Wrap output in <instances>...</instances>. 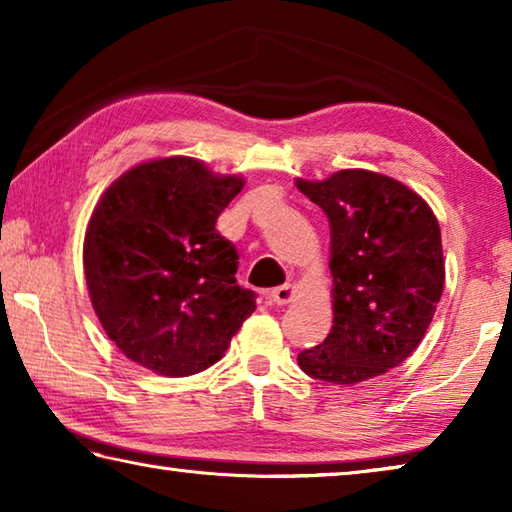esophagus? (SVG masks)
<instances>
[{"mask_svg": "<svg viewBox=\"0 0 512 512\" xmlns=\"http://www.w3.org/2000/svg\"><path fill=\"white\" fill-rule=\"evenodd\" d=\"M268 296H271V302H275V305H289L296 298V287L293 284H282V287H275Z\"/></svg>", "mask_w": 512, "mask_h": 512, "instance_id": "obj_1", "label": "esophagus"}]
</instances>
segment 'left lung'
I'll use <instances>...</instances> for the list:
<instances>
[{
  "mask_svg": "<svg viewBox=\"0 0 512 512\" xmlns=\"http://www.w3.org/2000/svg\"><path fill=\"white\" fill-rule=\"evenodd\" d=\"M296 187L327 214L332 329L298 354L309 377L359 384L409 357L427 334L445 289L436 214L400 180L343 169Z\"/></svg>",
  "mask_w": 512,
  "mask_h": 512,
  "instance_id": "8db88e82",
  "label": "left lung"
}]
</instances>
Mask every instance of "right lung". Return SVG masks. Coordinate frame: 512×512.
<instances>
[{"label":"right lung","instance_id":"1","mask_svg":"<svg viewBox=\"0 0 512 512\" xmlns=\"http://www.w3.org/2000/svg\"><path fill=\"white\" fill-rule=\"evenodd\" d=\"M187 155L135 164L101 194L83 241L92 309L128 359L164 377L214 366L255 311L214 223L244 189Z\"/></svg>","mask_w":512,"mask_h":512}]
</instances>
